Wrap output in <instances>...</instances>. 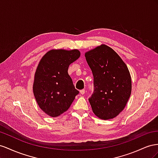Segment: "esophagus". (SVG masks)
Here are the masks:
<instances>
[{
    "label": "esophagus",
    "mask_w": 158,
    "mask_h": 158,
    "mask_svg": "<svg viewBox=\"0 0 158 158\" xmlns=\"http://www.w3.org/2000/svg\"><path fill=\"white\" fill-rule=\"evenodd\" d=\"M80 93L81 94H84L85 93V89L81 90V91H80Z\"/></svg>",
    "instance_id": "1"
}]
</instances>
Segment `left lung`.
Returning <instances> with one entry per match:
<instances>
[{
    "label": "left lung",
    "mask_w": 158,
    "mask_h": 158,
    "mask_svg": "<svg viewBox=\"0 0 158 158\" xmlns=\"http://www.w3.org/2000/svg\"><path fill=\"white\" fill-rule=\"evenodd\" d=\"M94 77V90L89 101L94 115L115 118L124 110L132 91L127 65L114 50L101 44L85 53Z\"/></svg>",
    "instance_id": "left-lung-1"
}]
</instances>
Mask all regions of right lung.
Segmentation results:
<instances>
[{
    "label": "right lung",
    "mask_w": 158,
    "mask_h": 158,
    "mask_svg": "<svg viewBox=\"0 0 158 158\" xmlns=\"http://www.w3.org/2000/svg\"><path fill=\"white\" fill-rule=\"evenodd\" d=\"M80 55L76 49H53L40 60L34 75L33 93L39 107L47 115L54 118L64 113L79 93L67 71Z\"/></svg>",
    "instance_id": "obj_1"
}]
</instances>
